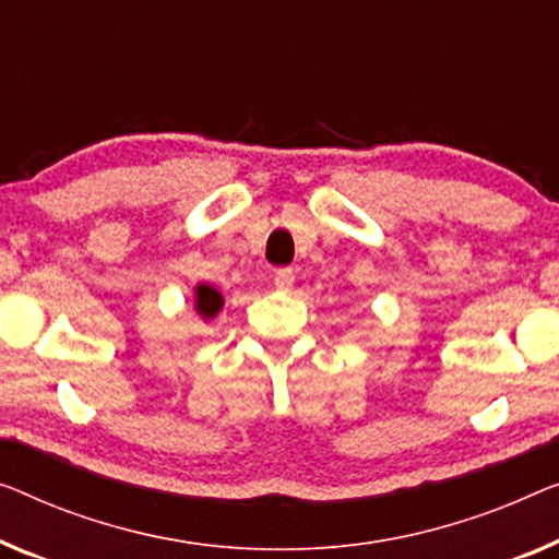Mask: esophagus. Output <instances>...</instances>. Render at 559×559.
<instances>
[{"mask_svg": "<svg viewBox=\"0 0 559 559\" xmlns=\"http://www.w3.org/2000/svg\"><path fill=\"white\" fill-rule=\"evenodd\" d=\"M273 283H276L278 290H290V288H294V283H296L294 269H278L276 273H273Z\"/></svg>", "mask_w": 559, "mask_h": 559, "instance_id": "obj_1", "label": "esophagus"}]
</instances>
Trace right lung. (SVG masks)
<instances>
[{"instance_id": "obj_1", "label": "right lung", "mask_w": 559, "mask_h": 559, "mask_svg": "<svg viewBox=\"0 0 559 559\" xmlns=\"http://www.w3.org/2000/svg\"><path fill=\"white\" fill-rule=\"evenodd\" d=\"M195 308L203 319H213V316L223 308V296L213 286L200 283V286L195 288Z\"/></svg>"}]
</instances>
